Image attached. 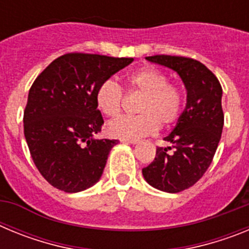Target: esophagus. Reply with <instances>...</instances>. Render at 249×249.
Listing matches in <instances>:
<instances>
[{
	"label": "esophagus",
	"mask_w": 249,
	"mask_h": 249,
	"mask_svg": "<svg viewBox=\"0 0 249 249\" xmlns=\"http://www.w3.org/2000/svg\"><path fill=\"white\" fill-rule=\"evenodd\" d=\"M122 142H124V143H131V144H137L140 143V140H132V138H122Z\"/></svg>",
	"instance_id": "esophagus-1"
}]
</instances>
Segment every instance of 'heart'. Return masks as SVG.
Listing matches in <instances>:
<instances>
[{
    "instance_id": "obj_1",
    "label": "heart",
    "mask_w": 249,
    "mask_h": 249,
    "mask_svg": "<svg viewBox=\"0 0 249 249\" xmlns=\"http://www.w3.org/2000/svg\"><path fill=\"white\" fill-rule=\"evenodd\" d=\"M129 91L142 94L137 116H123L109 122L112 137L132 138L149 135L160 127H168L179 118L183 109V94L176 85L168 83L164 72L152 66L141 68L127 76ZM98 109L108 117L121 113L124 94L121 86L112 78L98 86L96 93Z\"/></svg>"
}]
</instances>
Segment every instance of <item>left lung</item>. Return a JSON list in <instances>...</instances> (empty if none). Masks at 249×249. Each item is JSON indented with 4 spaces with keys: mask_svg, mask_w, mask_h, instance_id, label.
<instances>
[{
    "mask_svg": "<svg viewBox=\"0 0 249 249\" xmlns=\"http://www.w3.org/2000/svg\"><path fill=\"white\" fill-rule=\"evenodd\" d=\"M177 72L187 91L186 108L156 157L142 169L147 183L157 190L178 193L192 187L204 175L218 147L223 129L222 87L218 78L199 61L181 56L146 57Z\"/></svg>",
    "mask_w": 249,
    "mask_h": 249,
    "instance_id": "1",
    "label": "left lung"
}]
</instances>
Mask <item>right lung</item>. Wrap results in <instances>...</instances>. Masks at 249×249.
I'll return each instance as SVG.
<instances>
[{"label":"right lung","mask_w":249,"mask_h":249,"mask_svg":"<svg viewBox=\"0 0 249 249\" xmlns=\"http://www.w3.org/2000/svg\"><path fill=\"white\" fill-rule=\"evenodd\" d=\"M91 53H67L51 62L35 80L23 113L31 157L51 186L67 193L100 181L117 140H97L103 118L98 86L132 63Z\"/></svg>","instance_id":"right-lung-1"}]
</instances>
